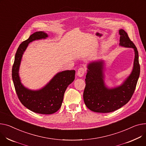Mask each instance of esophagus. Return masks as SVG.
Returning <instances> with one entry per match:
<instances>
[{"instance_id": "1", "label": "esophagus", "mask_w": 146, "mask_h": 146, "mask_svg": "<svg viewBox=\"0 0 146 146\" xmlns=\"http://www.w3.org/2000/svg\"><path fill=\"white\" fill-rule=\"evenodd\" d=\"M84 72H85V69H84V68L80 67L78 69V70H77V75L79 77H82V76H83Z\"/></svg>"}]
</instances>
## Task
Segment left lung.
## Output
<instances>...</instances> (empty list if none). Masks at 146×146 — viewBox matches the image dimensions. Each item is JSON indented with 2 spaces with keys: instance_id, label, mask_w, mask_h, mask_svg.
<instances>
[{
  "instance_id": "left-lung-1",
  "label": "left lung",
  "mask_w": 146,
  "mask_h": 146,
  "mask_svg": "<svg viewBox=\"0 0 146 146\" xmlns=\"http://www.w3.org/2000/svg\"><path fill=\"white\" fill-rule=\"evenodd\" d=\"M119 35L120 46L134 50L133 69L121 84L109 88L104 82V60L94 61L87 64L83 99L87 108L94 112L110 113L121 108L130 100L136 87L140 72L139 53L123 29H120Z\"/></svg>"
}]
</instances>
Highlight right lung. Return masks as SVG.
Instances as JSON below:
<instances>
[{
    "label": "right lung",
    "mask_w": 146,
    "mask_h": 146,
    "mask_svg": "<svg viewBox=\"0 0 146 146\" xmlns=\"http://www.w3.org/2000/svg\"><path fill=\"white\" fill-rule=\"evenodd\" d=\"M47 37L48 35L44 32H36L19 45L12 67V79L18 98L24 106L36 113L50 114L60 108L67 87L74 80L75 70L57 73L42 89L35 90L27 88L22 83L19 73L23 54L29 43Z\"/></svg>",
    "instance_id": "right-lung-1"
}]
</instances>
